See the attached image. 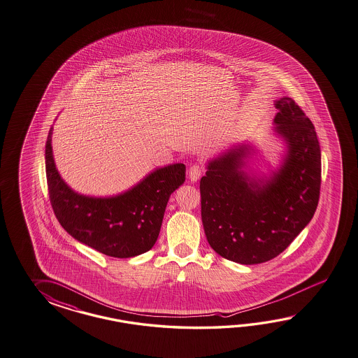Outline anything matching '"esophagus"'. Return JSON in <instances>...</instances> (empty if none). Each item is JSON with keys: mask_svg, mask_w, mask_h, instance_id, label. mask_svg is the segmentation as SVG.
I'll use <instances>...</instances> for the list:
<instances>
[{"mask_svg": "<svg viewBox=\"0 0 358 358\" xmlns=\"http://www.w3.org/2000/svg\"><path fill=\"white\" fill-rule=\"evenodd\" d=\"M187 175H189V178L192 180V182H196L201 178V176L203 175V168L198 166V164H194V166L189 168Z\"/></svg>", "mask_w": 358, "mask_h": 358, "instance_id": "1", "label": "esophagus"}]
</instances>
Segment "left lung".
Here are the masks:
<instances>
[{"label": "left lung", "instance_id": "obj_1", "mask_svg": "<svg viewBox=\"0 0 358 358\" xmlns=\"http://www.w3.org/2000/svg\"><path fill=\"white\" fill-rule=\"evenodd\" d=\"M275 131L287 154L269 180L242 171L248 148L210 160L201 180V221L210 247L230 262L253 265L283 252L313 218L321 190V148L296 102L275 101Z\"/></svg>", "mask_w": 358, "mask_h": 358}]
</instances>
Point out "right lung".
Masks as SVG:
<instances>
[{
	"mask_svg": "<svg viewBox=\"0 0 358 358\" xmlns=\"http://www.w3.org/2000/svg\"><path fill=\"white\" fill-rule=\"evenodd\" d=\"M52 127L45 146L49 199L57 220L76 241L111 257L148 252L157 242L171 194L185 182L181 163L155 169L138 185L113 198L80 195L58 173L52 148Z\"/></svg>",
	"mask_w": 358,
	"mask_h": 358,
	"instance_id": "right-lung-1",
	"label": "right lung"
}]
</instances>
